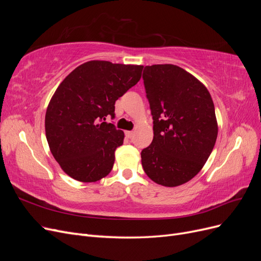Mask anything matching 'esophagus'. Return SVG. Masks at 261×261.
I'll use <instances>...</instances> for the list:
<instances>
[{
    "mask_svg": "<svg viewBox=\"0 0 261 261\" xmlns=\"http://www.w3.org/2000/svg\"><path fill=\"white\" fill-rule=\"evenodd\" d=\"M125 135H126V137L130 139L134 136V133L133 132H125Z\"/></svg>",
    "mask_w": 261,
    "mask_h": 261,
    "instance_id": "esophagus-1",
    "label": "esophagus"
}]
</instances>
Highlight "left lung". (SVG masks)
Instances as JSON below:
<instances>
[{
    "label": "left lung",
    "mask_w": 261,
    "mask_h": 261,
    "mask_svg": "<svg viewBox=\"0 0 261 261\" xmlns=\"http://www.w3.org/2000/svg\"><path fill=\"white\" fill-rule=\"evenodd\" d=\"M143 80L153 139L141 151V164L156 184L181 185L202 169L215 147L213 101L206 87L176 65L146 66Z\"/></svg>",
    "instance_id": "1"
}]
</instances>
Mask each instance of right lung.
<instances>
[{"mask_svg":"<svg viewBox=\"0 0 261 261\" xmlns=\"http://www.w3.org/2000/svg\"><path fill=\"white\" fill-rule=\"evenodd\" d=\"M143 67L90 61L58 87L46 109L45 135L67 175L88 183L111 172L124 133L106 120L115 117V101L139 82Z\"/></svg>","mask_w":261,"mask_h":261,"instance_id":"right-lung-1","label":"right lung"}]
</instances>
